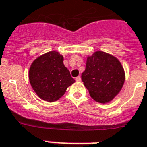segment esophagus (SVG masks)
<instances>
[{"label": "esophagus", "instance_id": "1", "mask_svg": "<svg viewBox=\"0 0 147 147\" xmlns=\"http://www.w3.org/2000/svg\"><path fill=\"white\" fill-rule=\"evenodd\" d=\"M75 80H76V81H80L81 80V78H80V76H78V77L75 78Z\"/></svg>", "mask_w": 147, "mask_h": 147}]
</instances>
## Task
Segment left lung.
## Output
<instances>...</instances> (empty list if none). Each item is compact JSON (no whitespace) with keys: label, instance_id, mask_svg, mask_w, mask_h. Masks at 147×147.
Listing matches in <instances>:
<instances>
[{"label":"left lung","instance_id":"left-lung-1","mask_svg":"<svg viewBox=\"0 0 147 147\" xmlns=\"http://www.w3.org/2000/svg\"><path fill=\"white\" fill-rule=\"evenodd\" d=\"M81 79L94 101L106 103L122 89L125 81L124 69L115 57L98 51L88 57Z\"/></svg>","mask_w":147,"mask_h":147}]
</instances>
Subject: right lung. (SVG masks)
Instances as JSON below:
<instances>
[{"label":"right lung","mask_w":147,"mask_h":147,"mask_svg":"<svg viewBox=\"0 0 147 147\" xmlns=\"http://www.w3.org/2000/svg\"><path fill=\"white\" fill-rule=\"evenodd\" d=\"M28 76L37 95L49 102L60 98L67 88L75 82L63 64V56L56 51L38 57L31 65Z\"/></svg>","instance_id":"right-lung-1"}]
</instances>
